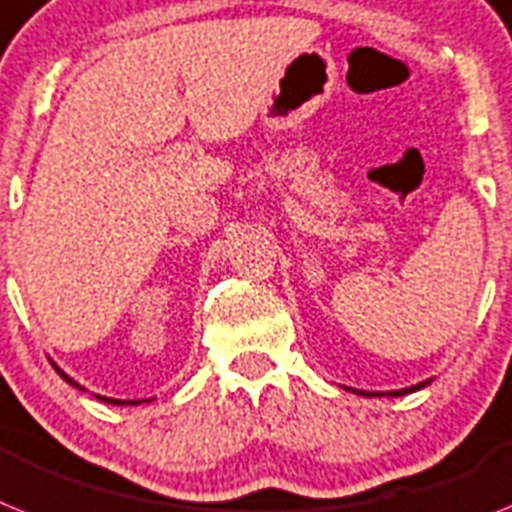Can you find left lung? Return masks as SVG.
<instances>
[{
  "label": "left lung",
  "mask_w": 512,
  "mask_h": 512,
  "mask_svg": "<svg viewBox=\"0 0 512 512\" xmlns=\"http://www.w3.org/2000/svg\"><path fill=\"white\" fill-rule=\"evenodd\" d=\"M426 384H429V379H426V382H418V384H413V387H405V390H392V392L350 390V392H356V395H363V398H382V395H387V398H400V395H408V392H416V390H421V387H426Z\"/></svg>",
  "instance_id": "1"
}]
</instances>
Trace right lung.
<instances>
[{
    "instance_id": "add662e5",
    "label": "right lung",
    "mask_w": 512,
    "mask_h": 512,
    "mask_svg": "<svg viewBox=\"0 0 512 512\" xmlns=\"http://www.w3.org/2000/svg\"><path fill=\"white\" fill-rule=\"evenodd\" d=\"M54 369H57V374H59V377H62V379H65L67 384H73V387H78V390H86V387H80V384L75 382L73 377H67L65 371L59 369V366H54ZM96 398L104 400V403H109V405H138V400H114V398H101V395H96Z\"/></svg>"
}]
</instances>
